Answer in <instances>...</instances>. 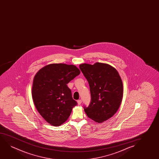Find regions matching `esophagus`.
Listing matches in <instances>:
<instances>
[{"label":"esophagus","instance_id":"obj_1","mask_svg":"<svg viewBox=\"0 0 159 159\" xmlns=\"http://www.w3.org/2000/svg\"><path fill=\"white\" fill-rule=\"evenodd\" d=\"M77 102H78V105H80L81 104V102H82V100L80 99V100H78L77 101Z\"/></svg>","mask_w":159,"mask_h":159}]
</instances>
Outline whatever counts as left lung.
Listing matches in <instances>:
<instances>
[{"mask_svg":"<svg viewBox=\"0 0 159 159\" xmlns=\"http://www.w3.org/2000/svg\"><path fill=\"white\" fill-rule=\"evenodd\" d=\"M79 68L89 86L91 100L84 107L89 118L101 123L113 116L120 107L123 94L122 79L117 70L106 63H83Z\"/></svg>","mask_w":159,"mask_h":159,"instance_id":"1","label":"left lung"}]
</instances>
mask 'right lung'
Wrapping results in <instances>:
<instances>
[{
	"label": "right lung",
	"mask_w": 159,
	"mask_h": 159,
	"mask_svg": "<svg viewBox=\"0 0 159 159\" xmlns=\"http://www.w3.org/2000/svg\"><path fill=\"white\" fill-rule=\"evenodd\" d=\"M80 73L75 66L53 63L36 74L32 89L33 101L39 114L51 125L59 126L63 123L77 105L67 84Z\"/></svg>",
	"instance_id": "right-lung-1"
}]
</instances>
